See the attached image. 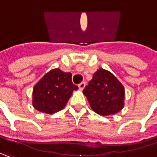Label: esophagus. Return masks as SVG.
Segmentation results:
<instances>
[{"mask_svg":"<svg viewBox=\"0 0 157 157\" xmlns=\"http://www.w3.org/2000/svg\"><path fill=\"white\" fill-rule=\"evenodd\" d=\"M85 85H86V82H82L81 83H79L78 87L80 90H83L84 87H85Z\"/></svg>","mask_w":157,"mask_h":157,"instance_id":"obj_1","label":"esophagus"}]
</instances>
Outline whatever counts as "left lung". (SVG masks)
<instances>
[{
	"label": "left lung",
	"instance_id": "1",
	"mask_svg": "<svg viewBox=\"0 0 157 157\" xmlns=\"http://www.w3.org/2000/svg\"><path fill=\"white\" fill-rule=\"evenodd\" d=\"M92 110L100 115H114L122 110L124 88L110 72L99 68L83 89Z\"/></svg>",
	"mask_w": 157,
	"mask_h": 157
}]
</instances>
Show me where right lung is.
<instances>
[{"mask_svg":"<svg viewBox=\"0 0 157 157\" xmlns=\"http://www.w3.org/2000/svg\"><path fill=\"white\" fill-rule=\"evenodd\" d=\"M78 86L72 82V74L59 68L47 73L33 88V106L38 111L53 114L64 108L73 90Z\"/></svg>","mask_w":157,"mask_h":157,"instance_id":"right-lung-1","label":"right lung"}]
</instances>
